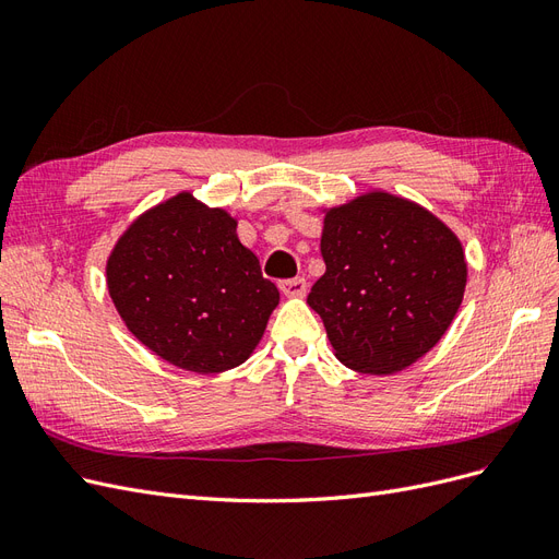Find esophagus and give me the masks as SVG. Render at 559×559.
<instances>
[{
	"label": "esophagus",
	"instance_id": "34e87169",
	"mask_svg": "<svg viewBox=\"0 0 559 559\" xmlns=\"http://www.w3.org/2000/svg\"><path fill=\"white\" fill-rule=\"evenodd\" d=\"M280 289H282L284 296L300 298V296H306V292H308V282H306V277L284 280V282H280Z\"/></svg>",
	"mask_w": 559,
	"mask_h": 559
}]
</instances>
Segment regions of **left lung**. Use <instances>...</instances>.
Returning <instances> with one entry per match:
<instances>
[{"label":"left lung","mask_w":559,"mask_h":559,"mask_svg":"<svg viewBox=\"0 0 559 559\" xmlns=\"http://www.w3.org/2000/svg\"><path fill=\"white\" fill-rule=\"evenodd\" d=\"M326 273L308 296L335 357L389 376L441 341L462 306L466 259L456 235L417 202L373 191L331 207L321 230Z\"/></svg>","instance_id":"8db88e82"}]
</instances>
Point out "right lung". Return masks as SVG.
<instances>
[{
    "instance_id": "1",
    "label": "right lung",
    "mask_w": 559,
    "mask_h": 559,
    "mask_svg": "<svg viewBox=\"0 0 559 559\" xmlns=\"http://www.w3.org/2000/svg\"><path fill=\"white\" fill-rule=\"evenodd\" d=\"M235 228L226 210L179 193L116 242L109 296L130 333L167 364L222 373L259 345L280 292Z\"/></svg>"
}]
</instances>
